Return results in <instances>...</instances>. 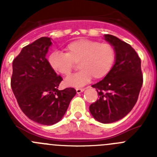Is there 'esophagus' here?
Returning <instances> with one entry per match:
<instances>
[{"mask_svg": "<svg viewBox=\"0 0 157 157\" xmlns=\"http://www.w3.org/2000/svg\"><path fill=\"white\" fill-rule=\"evenodd\" d=\"M84 90H85V89L77 88V89H76V93H77V94H80V93L83 92V91H84Z\"/></svg>", "mask_w": 157, "mask_h": 157, "instance_id": "1", "label": "esophagus"}]
</instances>
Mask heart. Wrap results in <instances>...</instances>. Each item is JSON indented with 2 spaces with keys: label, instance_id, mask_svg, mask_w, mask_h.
<instances>
[{
  "label": "heart",
  "instance_id": "b5f03b06",
  "mask_svg": "<svg viewBox=\"0 0 157 157\" xmlns=\"http://www.w3.org/2000/svg\"><path fill=\"white\" fill-rule=\"evenodd\" d=\"M65 51L52 52L48 63L52 71L63 76H68L78 63L81 70L65 80L68 86H82L92 77L95 79L106 77L116 60L115 48L107 42L78 39L67 44Z\"/></svg>",
  "mask_w": 157,
  "mask_h": 157
}]
</instances>
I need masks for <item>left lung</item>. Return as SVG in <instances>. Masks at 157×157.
Wrapping results in <instances>:
<instances>
[{"instance_id":"obj_1","label":"left lung","mask_w":157,"mask_h":157,"mask_svg":"<svg viewBox=\"0 0 157 157\" xmlns=\"http://www.w3.org/2000/svg\"><path fill=\"white\" fill-rule=\"evenodd\" d=\"M105 39L116 50V62L104 79L92 86L99 99L90 106L95 120L111 123L121 120L132 110L143 83L141 59L131 45L111 34Z\"/></svg>"}]
</instances>
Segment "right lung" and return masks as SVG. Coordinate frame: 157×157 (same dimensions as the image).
<instances>
[{
    "label": "right lung",
    "instance_id": "add662e5",
    "mask_svg": "<svg viewBox=\"0 0 157 157\" xmlns=\"http://www.w3.org/2000/svg\"><path fill=\"white\" fill-rule=\"evenodd\" d=\"M51 45L50 37H40L23 47L12 62L11 86L18 105L30 120L43 125L61 120L76 94L74 88L58 90L63 78L45 58Z\"/></svg>",
    "mask_w": 157,
    "mask_h": 157
}]
</instances>
